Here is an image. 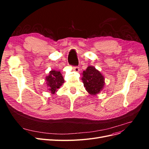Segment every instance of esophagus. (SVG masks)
I'll list each match as a JSON object with an SVG mask.
<instances>
[{
    "instance_id": "obj_1",
    "label": "esophagus",
    "mask_w": 149,
    "mask_h": 149,
    "mask_svg": "<svg viewBox=\"0 0 149 149\" xmlns=\"http://www.w3.org/2000/svg\"><path fill=\"white\" fill-rule=\"evenodd\" d=\"M73 71H74L76 72H79V66H74V67H73Z\"/></svg>"
}]
</instances>
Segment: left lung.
Segmentation results:
<instances>
[{"instance_id": "1", "label": "left lung", "mask_w": 149, "mask_h": 149, "mask_svg": "<svg viewBox=\"0 0 149 149\" xmlns=\"http://www.w3.org/2000/svg\"><path fill=\"white\" fill-rule=\"evenodd\" d=\"M81 78L84 86L91 95H96L100 93L104 86V78L94 66H89L83 73Z\"/></svg>"}]
</instances>
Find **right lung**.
<instances>
[{
    "mask_svg": "<svg viewBox=\"0 0 149 149\" xmlns=\"http://www.w3.org/2000/svg\"><path fill=\"white\" fill-rule=\"evenodd\" d=\"M45 80L48 90L52 94L57 92L58 89H59L65 82L60 71L56 70H51L49 71L48 76H46Z\"/></svg>",
    "mask_w": 149,
    "mask_h": 149,
    "instance_id": "obj_1",
    "label": "right lung"
}]
</instances>
